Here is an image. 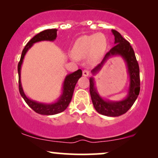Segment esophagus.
<instances>
[{
  "instance_id": "34e87169",
  "label": "esophagus",
  "mask_w": 158,
  "mask_h": 158,
  "mask_svg": "<svg viewBox=\"0 0 158 158\" xmlns=\"http://www.w3.org/2000/svg\"><path fill=\"white\" fill-rule=\"evenodd\" d=\"M89 73H90V72L88 70H84L83 71V75L85 77L88 76V75H89Z\"/></svg>"
}]
</instances>
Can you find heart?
Wrapping results in <instances>:
<instances>
[{
    "instance_id": "obj_1",
    "label": "heart",
    "mask_w": 158,
    "mask_h": 158,
    "mask_svg": "<svg viewBox=\"0 0 158 158\" xmlns=\"http://www.w3.org/2000/svg\"><path fill=\"white\" fill-rule=\"evenodd\" d=\"M101 34L83 36L77 39L73 46L72 53L75 58H85L91 55L98 57L106 48V40Z\"/></svg>"
}]
</instances>
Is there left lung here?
Returning <instances> with one entry per match:
<instances>
[{
    "mask_svg": "<svg viewBox=\"0 0 158 158\" xmlns=\"http://www.w3.org/2000/svg\"><path fill=\"white\" fill-rule=\"evenodd\" d=\"M114 36L116 45L108 52L102 61L91 70L93 75H96L101 70L110 57L119 55L126 62L127 73L129 77V85L126 98L121 101L105 100L99 95L95 85L94 78L90 77V94L95 109L102 115L107 116H118L126 113L132 106L139 96L140 90L139 68L136 59L135 52L128 41L122 37L116 30H111Z\"/></svg>",
    "mask_w": 158,
    "mask_h": 158,
    "instance_id": "left-lung-1",
    "label": "left lung"
}]
</instances>
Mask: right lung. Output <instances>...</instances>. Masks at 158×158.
I'll return each mask as SVG.
<instances>
[{"label": "right lung", "mask_w": 158, "mask_h": 158, "mask_svg": "<svg viewBox=\"0 0 158 158\" xmlns=\"http://www.w3.org/2000/svg\"><path fill=\"white\" fill-rule=\"evenodd\" d=\"M57 29H47L43 31H41L40 33L34 36L27 43L24 49H23L20 61H19L18 64L19 89L21 96L24 99L25 102L29 105L30 108H31L36 113L42 114V115H55V114L64 111L67 109V107L68 106L69 103H70L75 85H76L77 81L82 76V70L81 69H79V70H77L74 73L66 75L63 82V85H62V94L60 95L57 101L54 103H40L38 101L31 100V99L28 98L26 96L24 92H23L21 82V68L26 54L34 43L42 42V41H49V42L55 41L56 37H57Z\"/></svg>", "instance_id": "1"}]
</instances>
